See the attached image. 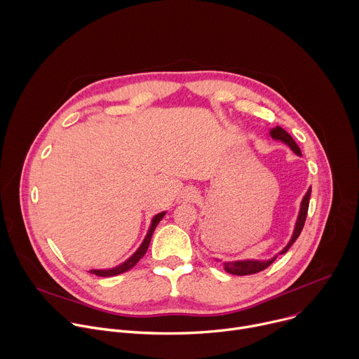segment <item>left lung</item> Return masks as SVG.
<instances>
[{
  "mask_svg": "<svg viewBox=\"0 0 359 359\" xmlns=\"http://www.w3.org/2000/svg\"><path fill=\"white\" fill-rule=\"evenodd\" d=\"M270 136L274 139V140H280L283 143H285L287 146H290V149L295 153V155L301 156V150L298 147V144L294 142V139L280 126H276L270 130ZM310 196H311V187L306 190L305 196L302 197L301 200V206H299V213H298V217H297V222H295V226H294V231H292V236L288 241V244L278 252V254H284L288 251V248L294 244V241L298 238V236L301 234V230L304 227V223H305V219H306V212H309V206H310ZM276 254L274 257L269 259V260H237V262H224L223 263V267L227 273L230 274H234V276H248V274H255V273H260L263 270H266L270 264L274 263V260L277 259ZM216 262H220L216 259Z\"/></svg>",
  "mask_w": 359,
  "mask_h": 359,
  "instance_id": "1",
  "label": "left lung"
}]
</instances>
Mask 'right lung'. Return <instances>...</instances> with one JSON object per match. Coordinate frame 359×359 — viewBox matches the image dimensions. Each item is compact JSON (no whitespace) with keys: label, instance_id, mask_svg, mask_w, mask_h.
<instances>
[{"label":"right lung","instance_id":"1","mask_svg":"<svg viewBox=\"0 0 359 359\" xmlns=\"http://www.w3.org/2000/svg\"><path fill=\"white\" fill-rule=\"evenodd\" d=\"M165 215H166V212H162V213H158L155 217L151 219V223H150V226H149L147 234L144 236L142 244L139 245V248L130 255V257H129L126 262H123L122 264H119V266H116V267H114V269H107V270H89V273H90V274H95V276H97V277H112V276L122 274V273L130 270L133 266H136V263L146 254V250H147V247H149V244H150L151 234H153V231H155V229H156V226L159 224V222L165 217Z\"/></svg>","mask_w":359,"mask_h":359}]
</instances>
